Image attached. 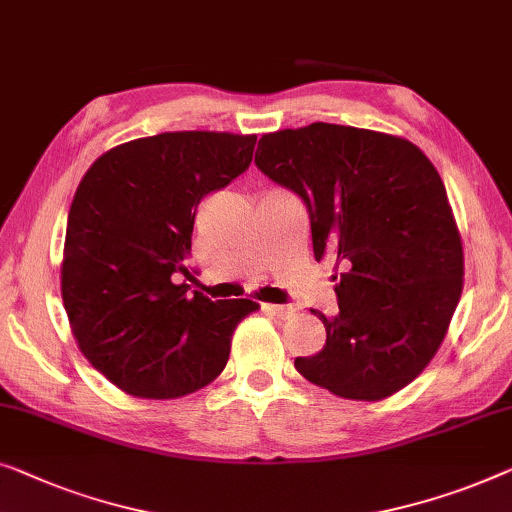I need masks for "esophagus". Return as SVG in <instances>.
Wrapping results in <instances>:
<instances>
[{
  "mask_svg": "<svg viewBox=\"0 0 512 512\" xmlns=\"http://www.w3.org/2000/svg\"><path fill=\"white\" fill-rule=\"evenodd\" d=\"M263 311H268V314L277 316V318H291L295 316V307H288V305H263Z\"/></svg>",
  "mask_w": 512,
  "mask_h": 512,
  "instance_id": "34e87169",
  "label": "esophagus"
}]
</instances>
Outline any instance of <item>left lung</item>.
Listing matches in <instances>:
<instances>
[{"instance_id": "1", "label": "left lung", "mask_w": 512, "mask_h": 512, "mask_svg": "<svg viewBox=\"0 0 512 512\" xmlns=\"http://www.w3.org/2000/svg\"><path fill=\"white\" fill-rule=\"evenodd\" d=\"M256 166L305 201L314 258L339 270V314L314 311L325 346L295 369L344 399L395 395L439 351L462 295L441 175L409 140L325 122L265 133Z\"/></svg>"}]
</instances>
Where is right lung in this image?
Segmentation results:
<instances>
[{"label":"right lung","mask_w":512,"mask_h":512,"mask_svg":"<svg viewBox=\"0 0 512 512\" xmlns=\"http://www.w3.org/2000/svg\"><path fill=\"white\" fill-rule=\"evenodd\" d=\"M256 136L168 131L101 154L66 221L62 300L78 348L133 397L175 399L224 372L254 300H219L175 284L191 274L196 207L251 164Z\"/></svg>","instance_id":"add662e5"}]
</instances>
